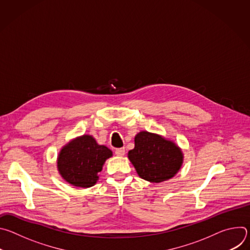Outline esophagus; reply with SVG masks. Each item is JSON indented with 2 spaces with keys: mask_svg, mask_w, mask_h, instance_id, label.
Here are the masks:
<instances>
[{
  "mask_svg": "<svg viewBox=\"0 0 250 250\" xmlns=\"http://www.w3.org/2000/svg\"><path fill=\"white\" fill-rule=\"evenodd\" d=\"M125 147H123V148H118V149H116V151H115V153H116L118 156H124V155H125Z\"/></svg>",
  "mask_w": 250,
  "mask_h": 250,
  "instance_id": "obj_1",
  "label": "esophagus"
}]
</instances>
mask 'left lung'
<instances>
[{
  "mask_svg": "<svg viewBox=\"0 0 250 250\" xmlns=\"http://www.w3.org/2000/svg\"><path fill=\"white\" fill-rule=\"evenodd\" d=\"M128 159L138 176L151 183L171 179L180 170L183 153L175 142L148 131H140L134 137V148Z\"/></svg>",
  "mask_w": 250,
  "mask_h": 250,
  "instance_id": "obj_1",
  "label": "left lung"
}]
</instances>
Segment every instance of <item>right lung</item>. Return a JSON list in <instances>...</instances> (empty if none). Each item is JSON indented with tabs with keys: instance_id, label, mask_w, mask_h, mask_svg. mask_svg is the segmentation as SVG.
Wrapping results in <instances>:
<instances>
[{
	"instance_id": "1",
	"label": "right lung",
	"mask_w": 250,
	"mask_h": 250,
	"mask_svg": "<svg viewBox=\"0 0 250 250\" xmlns=\"http://www.w3.org/2000/svg\"><path fill=\"white\" fill-rule=\"evenodd\" d=\"M112 155L111 149L98 145L92 135L84 134L62 147L57 157V168L69 184L89 188L97 183L99 172Z\"/></svg>"
}]
</instances>
